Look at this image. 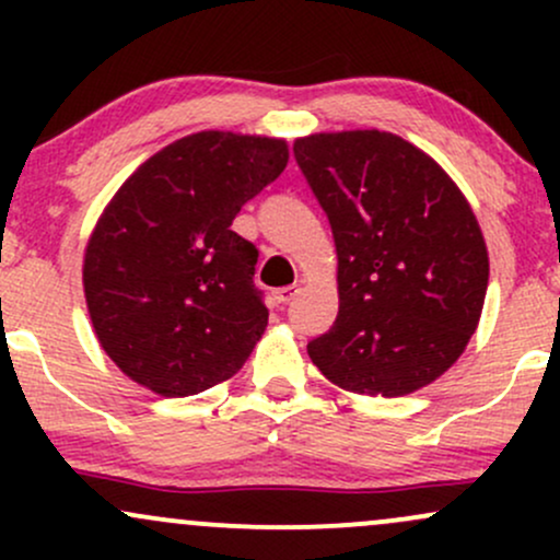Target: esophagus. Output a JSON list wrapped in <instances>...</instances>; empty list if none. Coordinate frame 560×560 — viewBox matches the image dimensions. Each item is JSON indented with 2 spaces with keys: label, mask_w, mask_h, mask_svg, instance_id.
<instances>
[{
  "label": "esophagus",
  "mask_w": 560,
  "mask_h": 560,
  "mask_svg": "<svg viewBox=\"0 0 560 560\" xmlns=\"http://www.w3.org/2000/svg\"><path fill=\"white\" fill-rule=\"evenodd\" d=\"M298 294H300V287L298 284L281 287V289H276V292H273V300L279 302V305H287V302H292L294 298H298Z\"/></svg>",
  "instance_id": "34e87169"
}]
</instances>
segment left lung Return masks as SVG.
Returning a JSON list of instances; mask_svg holds the SVG:
<instances>
[{"mask_svg": "<svg viewBox=\"0 0 560 560\" xmlns=\"http://www.w3.org/2000/svg\"><path fill=\"white\" fill-rule=\"evenodd\" d=\"M337 244V320L307 345L329 382L402 397L464 355L490 281L471 205L427 152L376 128L294 141Z\"/></svg>", "mask_w": 560, "mask_h": 560, "instance_id": "left-lung-1", "label": "left lung"}]
</instances>
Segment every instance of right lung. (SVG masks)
Listing matches in <instances>:
<instances>
[{"mask_svg":"<svg viewBox=\"0 0 560 560\" xmlns=\"http://www.w3.org/2000/svg\"><path fill=\"white\" fill-rule=\"evenodd\" d=\"M287 163V139L189 133L144 160L96 218L83 249L89 318L139 387L197 395L234 376L260 342L258 249L231 221Z\"/></svg>","mask_w":560,"mask_h":560,"instance_id":"right-lung-1","label":"right lung"}]
</instances>
